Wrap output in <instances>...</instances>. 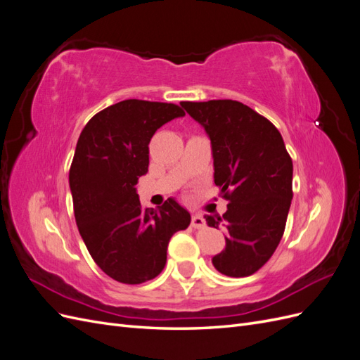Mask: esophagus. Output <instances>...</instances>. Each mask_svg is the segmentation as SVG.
I'll return each mask as SVG.
<instances>
[{
	"label": "esophagus",
	"instance_id": "obj_1",
	"mask_svg": "<svg viewBox=\"0 0 360 360\" xmlns=\"http://www.w3.org/2000/svg\"><path fill=\"white\" fill-rule=\"evenodd\" d=\"M205 225V221L202 219L201 214H193L192 216V226L193 228H204Z\"/></svg>",
	"mask_w": 360,
	"mask_h": 360
}]
</instances>
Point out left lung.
<instances>
[{
    "label": "left lung",
    "instance_id": "1",
    "mask_svg": "<svg viewBox=\"0 0 360 360\" xmlns=\"http://www.w3.org/2000/svg\"><path fill=\"white\" fill-rule=\"evenodd\" d=\"M210 138L214 184L228 200L222 216L205 214L224 228L225 249L212 258L231 278L255 274L274 255L285 230L292 198V162L279 130L236 101L181 102Z\"/></svg>",
    "mask_w": 360,
    "mask_h": 360
}]
</instances>
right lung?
Returning <instances> with one entry per match:
<instances>
[{"label": "right lung", "instance_id": "add662e5", "mask_svg": "<svg viewBox=\"0 0 360 360\" xmlns=\"http://www.w3.org/2000/svg\"><path fill=\"white\" fill-rule=\"evenodd\" d=\"M179 117L184 112L174 103L123 101L97 112L76 144L69 172L76 225L96 264L122 284L156 278L169 238L191 224L174 198L144 210L136 193L151 136Z\"/></svg>", "mask_w": 360, "mask_h": 360}]
</instances>
